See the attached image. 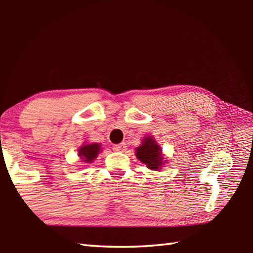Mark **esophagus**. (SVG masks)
<instances>
[{"instance_id": "34e87169", "label": "esophagus", "mask_w": 253, "mask_h": 253, "mask_svg": "<svg viewBox=\"0 0 253 253\" xmlns=\"http://www.w3.org/2000/svg\"><path fill=\"white\" fill-rule=\"evenodd\" d=\"M126 144L125 143H122V144H118V145H115L113 147V149L115 152H125L126 151Z\"/></svg>"}]
</instances>
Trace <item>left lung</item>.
I'll use <instances>...</instances> for the list:
<instances>
[{
	"mask_svg": "<svg viewBox=\"0 0 253 253\" xmlns=\"http://www.w3.org/2000/svg\"><path fill=\"white\" fill-rule=\"evenodd\" d=\"M161 147L154 142L152 137H145L143 144L136 148V156L138 160L147 165L148 169L156 170L163 164Z\"/></svg>",
	"mask_w": 253,
	"mask_h": 253,
	"instance_id": "left-lung-1",
	"label": "left lung"
}]
</instances>
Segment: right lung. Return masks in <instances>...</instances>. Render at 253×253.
Segmentation results:
<instances>
[{
    "label": "right lung",
    "mask_w": 253,
    "mask_h": 253,
    "mask_svg": "<svg viewBox=\"0 0 253 253\" xmlns=\"http://www.w3.org/2000/svg\"><path fill=\"white\" fill-rule=\"evenodd\" d=\"M100 151V146L98 144H88L81 146L79 149V156L81 160H84V162H92L97 157L98 153Z\"/></svg>",
    "instance_id": "right-lung-1"
}]
</instances>
